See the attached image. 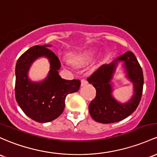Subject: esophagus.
<instances>
[{
	"instance_id": "esophagus-1",
	"label": "esophagus",
	"mask_w": 157,
	"mask_h": 157,
	"mask_svg": "<svg viewBox=\"0 0 157 157\" xmlns=\"http://www.w3.org/2000/svg\"><path fill=\"white\" fill-rule=\"evenodd\" d=\"M88 83V81L86 80V79H82L81 80V86H86Z\"/></svg>"
}]
</instances>
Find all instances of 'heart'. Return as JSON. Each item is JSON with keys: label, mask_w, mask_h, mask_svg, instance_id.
<instances>
[{"label": "heart", "mask_w": 157, "mask_h": 157, "mask_svg": "<svg viewBox=\"0 0 157 157\" xmlns=\"http://www.w3.org/2000/svg\"><path fill=\"white\" fill-rule=\"evenodd\" d=\"M95 53L94 49H87L75 52L71 55V61L75 65H80L92 57Z\"/></svg>", "instance_id": "b5f03b06"}]
</instances>
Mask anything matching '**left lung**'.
<instances>
[{
    "label": "left lung",
    "mask_w": 157,
    "mask_h": 157,
    "mask_svg": "<svg viewBox=\"0 0 157 157\" xmlns=\"http://www.w3.org/2000/svg\"><path fill=\"white\" fill-rule=\"evenodd\" d=\"M122 63L126 78L134 86V94L127 102L121 103L113 97V78L118 63ZM96 89V97L89 106L92 118L103 124L120 121L131 115L140 102L144 77L139 62L130 51L123 53L109 64L101 65L87 79Z\"/></svg>",
    "instance_id": "8db88e82"
}]
</instances>
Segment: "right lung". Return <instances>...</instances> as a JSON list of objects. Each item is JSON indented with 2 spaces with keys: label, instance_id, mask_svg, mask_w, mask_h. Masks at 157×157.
Listing matches in <instances>:
<instances>
[{
  "label": "right lung",
  "instance_id": "right-lung-1",
  "mask_svg": "<svg viewBox=\"0 0 157 157\" xmlns=\"http://www.w3.org/2000/svg\"><path fill=\"white\" fill-rule=\"evenodd\" d=\"M51 44L36 45L25 51L15 65V99L29 118L40 123L56 119L63 113L65 100L77 92L80 80H68L59 75L61 64L57 56L48 48ZM44 57L50 63L48 76L42 82H33L28 76L31 65L37 59Z\"/></svg>",
  "mask_w": 157,
  "mask_h": 157
}]
</instances>
